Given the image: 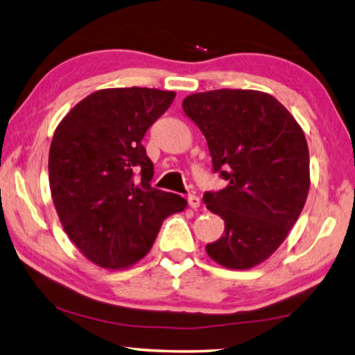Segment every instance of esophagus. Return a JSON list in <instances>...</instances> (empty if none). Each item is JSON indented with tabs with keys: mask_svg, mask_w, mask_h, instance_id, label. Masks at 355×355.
<instances>
[{
	"mask_svg": "<svg viewBox=\"0 0 355 355\" xmlns=\"http://www.w3.org/2000/svg\"><path fill=\"white\" fill-rule=\"evenodd\" d=\"M188 203H189V207L191 208H199L200 207V199L197 196H194V194H191L189 197H188Z\"/></svg>",
	"mask_w": 355,
	"mask_h": 355,
	"instance_id": "1",
	"label": "esophagus"
}]
</instances>
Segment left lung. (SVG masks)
<instances>
[{
	"label": "left lung",
	"instance_id": "1",
	"mask_svg": "<svg viewBox=\"0 0 355 355\" xmlns=\"http://www.w3.org/2000/svg\"><path fill=\"white\" fill-rule=\"evenodd\" d=\"M183 111L205 136L224 189L203 196L225 230L208 255L230 269H249L285 241L307 200L310 158L304 131L272 95L245 89L192 94Z\"/></svg>",
	"mask_w": 355,
	"mask_h": 355
}]
</instances>
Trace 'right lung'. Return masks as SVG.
Here are the masks:
<instances>
[{"mask_svg": "<svg viewBox=\"0 0 355 355\" xmlns=\"http://www.w3.org/2000/svg\"><path fill=\"white\" fill-rule=\"evenodd\" d=\"M175 92L148 87L101 89L58 125L48 173L64 232L105 269L128 268L152 249L163 220L186 208L183 197L153 188L147 130Z\"/></svg>", "mask_w": 355, "mask_h": 355, "instance_id": "add662e5", "label": "right lung"}]
</instances>
